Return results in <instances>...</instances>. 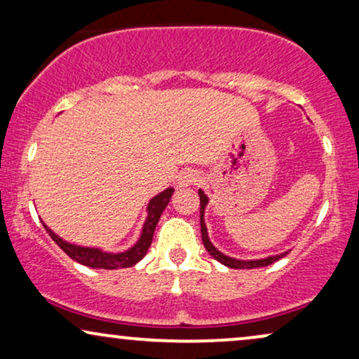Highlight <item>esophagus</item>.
Here are the masks:
<instances>
[{
	"label": "esophagus",
	"instance_id": "1",
	"mask_svg": "<svg viewBox=\"0 0 359 359\" xmlns=\"http://www.w3.org/2000/svg\"><path fill=\"white\" fill-rule=\"evenodd\" d=\"M199 181H201V176L198 171L188 170V171H183V173L180 175L176 186H178L180 189H184V188H189V186H193V184H198Z\"/></svg>",
	"mask_w": 359,
	"mask_h": 359
}]
</instances>
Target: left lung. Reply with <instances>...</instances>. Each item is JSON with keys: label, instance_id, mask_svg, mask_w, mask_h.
Segmentation results:
<instances>
[{"label": "left lung", "instance_id": "1", "mask_svg": "<svg viewBox=\"0 0 359 359\" xmlns=\"http://www.w3.org/2000/svg\"><path fill=\"white\" fill-rule=\"evenodd\" d=\"M199 199H201V233H203V243H204L205 250L209 252L210 257H212L214 259H217L219 263H222L224 266L233 268V269L263 268V266H269V264H273L274 262H278L279 258H283L284 255L289 253V250H287V252H283V253H278V255H269V257H266V258H258V259H238V258L229 257V255L222 253L220 250L214 247L212 242H210L209 233H208V227H205L204 214H205V208H208V204H209V198L205 196L203 189H199Z\"/></svg>", "mask_w": 359, "mask_h": 359}]
</instances>
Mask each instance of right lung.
Segmentation results:
<instances>
[{"label": "right lung", "instance_id": "1", "mask_svg": "<svg viewBox=\"0 0 359 359\" xmlns=\"http://www.w3.org/2000/svg\"><path fill=\"white\" fill-rule=\"evenodd\" d=\"M173 193H175L173 188H166L165 191H161V193L154 196V198L149 201V205H147V217H145L144 225H142L140 237L130 248L124 250V252L112 253V252H104V250L97 247H81V245L70 243L67 242V240H63L62 237H58V235L53 232L50 227H47L43 222L42 225L43 229L47 230V233L50 235L53 242H55L58 247L68 255V257L75 259L78 263L85 264V266L95 268V269L130 268L139 263L140 259L145 257L147 252H149L156 224H158L160 215L165 210L166 205H168Z\"/></svg>", "mask_w": 359, "mask_h": 359}]
</instances>
